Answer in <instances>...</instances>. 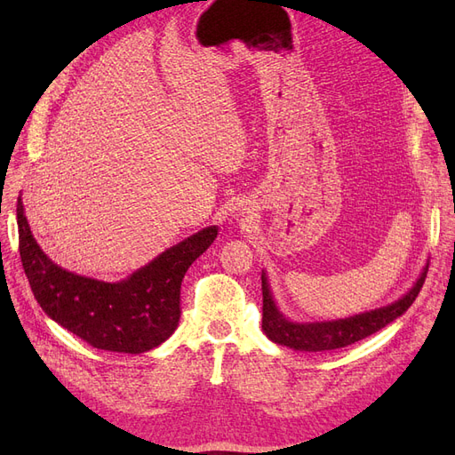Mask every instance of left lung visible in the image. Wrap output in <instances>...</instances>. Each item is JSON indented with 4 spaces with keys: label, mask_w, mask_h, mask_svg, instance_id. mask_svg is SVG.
<instances>
[{
    "label": "left lung",
    "mask_w": 455,
    "mask_h": 455,
    "mask_svg": "<svg viewBox=\"0 0 455 455\" xmlns=\"http://www.w3.org/2000/svg\"><path fill=\"white\" fill-rule=\"evenodd\" d=\"M426 273L427 264L422 267L419 278L413 282L411 290L387 306L374 307L369 309V312H362L343 319L293 321L280 312L271 291L267 273L261 269V295H264L261 330H264V333L273 343L300 352H328L348 347L355 341L372 336V333L408 312V307L413 304L422 288Z\"/></svg>",
    "instance_id": "obj_1"
}]
</instances>
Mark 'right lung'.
Listing matches in <instances>:
<instances>
[{
    "label": "right lung",
    "instance_id": "add662e5",
    "mask_svg": "<svg viewBox=\"0 0 455 455\" xmlns=\"http://www.w3.org/2000/svg\"><path fill=\"white\" fill-rule=\"evenodd\" d=\"M16 220L21 266L44 314L88 345L124 354L153 350L177 330L182 278L220 230L206 227L127 278L105 282L62 269L40 249L21 197Z\"/></svg>",
    "mask_w": 455,
    "mask_h": 455
}]
</instances>
